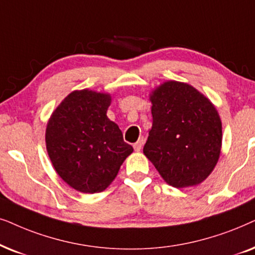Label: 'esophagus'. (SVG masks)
Listing matches in <instances>:
<instances>
[{
    "label": "esophagus",
    "instance_id": "esophagus-1",
    "mask_svg": "<svg viewBox=\"0 0 255 255\" xmlns=\"http://www.w3.org/2000/svg\"><path fill=\"white\" fill-rule=\"evenodd\" d=\"M133 147L135 149V151H140L142 147H143V138H138V141L135 142Z\"/></svg>",
    "mask_w": 255,
    "mask_h": 255
}]
</instances>
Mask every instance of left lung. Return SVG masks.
Wrapping results in <instances>:
<instances>
[{
  "instance_id": "1",
  "label": "left lung",
  "mask_w": 255,
  "mask_h": 255,
  "mask_svg": "<svg viewBox=\"0 0 255 255\" xmlns=\"http://www.w3.org/2000/svg\"><path fill=\"white\" fill-rule=\"evenodd\" d=\"M152 126L143 154L174 188L201 184L218 163L222 120L208 97L186 83L168 80L149 94Z\"/></svg>"
}]
</instances>
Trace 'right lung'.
<instances>
[{"mask_svg":"<svg viewBox=\"0 0 255 255\" xmlns=\"http://www.w3.org/2000/svg\"><path fill=\"white\" fill-rule=\"evenodd\" d=\"M111 103L110 93L76 90L47 121L45 143L51 163L59 177L79 192L107 189L134 150L107 117Z\"/></svg>","mask_w":255,"mask_h":255,"instance_id":"add662e5","label":"right lung"}]
</instances>
